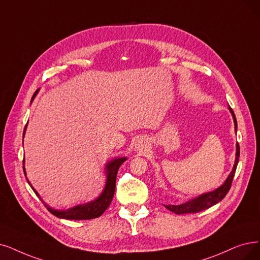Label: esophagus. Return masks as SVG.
Returning a JSON list of instances; mask_svg holds the SVG:
<instances>
[{
    "instance_id": "obj_1",
    "label": "esophagus",
    "mask_w": 260,
    "mask_h": 260,
    "mask_svg": "<svg viewBox=\"0 0 260 260\" xmlns=\"http://www.w3.org/2000/svg\"><path fill=\"white\" fill-rule=\"evenodd\" d=\"M146 146H147V142L144 139H140L136 143V149H138V150H144L145 148H146Z\"/></svg>"
}]
</instances>
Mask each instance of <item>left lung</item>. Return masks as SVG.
Segmentation results:
<instances>
[{"label":"left lung","instance_id":"obj_1","mask_svg":"<svg viewBox=\"0 0 260 260\" xmlns=\"http://www.w3.org/2000/svg\"><path fill=\"white\" fill-rule=\"evenodd\" d=\"M231 112L233 114L234 121H235V129L237 131V120H236V116H235L233 109H231ZM239 157H240V146H239V144L237 143V153H236V161H235L234 169H233L232 173L230 174V176L227 177L224 184H222L219 189H216L213 192L203 194L199 197H196V199L186 202L184 204H181V205H177V206L164 205L165 208L171 210L172 212H174L176 214L196 213V212H200V211L208 209V208H210V207H212L213 205L221 202L226 196L228 191H230L231 188H232V182H233L237 165H238V162H239Z\"/></svg>","mask_w":260,"mask_h":260}]
</instances>
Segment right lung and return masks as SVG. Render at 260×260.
Instances as JSON below:
<instances>
[{
    "label": "right lung",
    "instance_id": "right-lung-1",
    "mask_svg": "<svg viewBox=\"0 0 260 260\" xmlns=\"http://www.w3.org/2000/svg\"><path fill=\"white\" fill-rule=\"evenodd\" d=\"M36 94H37V90L33 95L32 100L34 99ZM25 128H26V126H25ZM25 128H24V130H25ZM23 137H24V131H23ZM124 161H126V158H118V159L113 160L107 164L108 177H107L106 188L96 201L88 203L86 205H79V206L75 207V208H71L68 210H54L45 205L47 207V209L53 215L60 217V219H66V220H90V219H95V217L100 216L103 212L107 210V208L110 206V204L113 200L114 192H115V186H116L117 172L120 168V165ZM23 162H24V159H23ZM23 171H24V168H23ZM24 174H25V171H24ZM34 192L37 196H39L35 190H34Z\"/></svg>",
    "mask_w": 260,
    "mask_h": 260
}]
</instances>
